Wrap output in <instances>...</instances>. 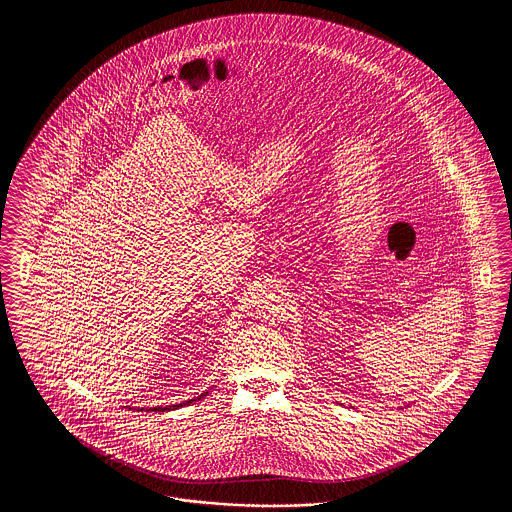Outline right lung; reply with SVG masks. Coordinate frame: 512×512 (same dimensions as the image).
Masks as SVG:
<instances>
[{
  "label": "right lung",
  "instance_id": "1",
  "mask_svg": "<svg viewBox=\"0 0 512 512\" xmlns=\"http://www.w3.org/2000/svg\"><path fill=\"white\" fill-rule=\"evenodd\" d=\"M209 391H203L201 395H197L194 399H190V401H184V403H180V405H167V407H153V409H149V411H159V413H165V411H171V409H176V407H186V405H190V403H194V401H199V399H203L205 395H207Z\"/></svg>",
  "mask_w": 512,
  "mask_h": 512
}]
</instances>
